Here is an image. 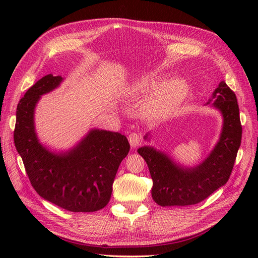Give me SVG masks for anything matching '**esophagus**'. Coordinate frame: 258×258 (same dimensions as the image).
Instances as JSON below:
<instances>
[{
    "mask_svg": "<svg viewBox=\"0 0 258 258\" xmlns=\"http://www.w3.org/2000/svg\"><path fill=\"white\" fill-rule=\"evenodd\" d=\"M128 141H130V144H131L132 148L138 147L141 144V142H142L141 135H139L138 133H132V134H130Z\"/></svg>",
    "mask_w": 258,
    "mask_h": 258,
    "instance_id": "34e87169",
    "label": "esophagus"
}]
</instances>
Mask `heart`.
Returning <instances> with one entry per match:
<instances>
[{"mask_svg": "<svg viewBox=\"0 0 258 258\" xmlns=\"http://www.w3.org/2000/svg\"><path fill=\"white\" fill-rule=\"evenodd\" d=\"M158 87L157 80L142 78L132 86V94L141 96L151 93ZM188 89L181 79H172L161 87L154 95L150 102V112L155 116L166 115L173 112L185 99Z\"/></svg>", "mask_w": 258, "mask_h": 258, "instance_id": "b5f03b06", "label": "heart"}]
</instances>
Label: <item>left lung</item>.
<instances>
[{
    "label": "left lung",
    "instance_id": "8db88e82",
    "mask_svg": "<svg viewBox=\"0 0 258 258\" xmlns=\"http://www.w3.org/2000/svg\"><path fill=\"white\" fill-rule=\"evenodd\" d=\"M224 117L220 141L209 157L197 167L183 168L168 156L144 146L138 154L145 160L153 180L152 196L160 206H188L204 201L227 183L241 141V123L235 93L221 81L213 93Z\"/></svg>",
    "mask_w": 258,
    "mask_h": 258
}]
</instances>
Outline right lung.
<instances>
[{
	"label": "right lung",
	"mask_w": 258,
	"mask_h": 258,
	"mask_svg": "<svg viewBox=\"0 0 258 258\" xmlns=\"http://www.w3.org/2000/svg\"><path fill=\"white\" fill-rule=\"evenodd\" d=\"M61 76L40 78L20 100L13 139L34 190L72 212H93L110 202L118 167L128 152L124 135L93 130L72 151L53 154L38 143L33 112L40 95L55 89Z\"/></svg>",
	"instance_id": "right-lung-1"
}]
</instances>
